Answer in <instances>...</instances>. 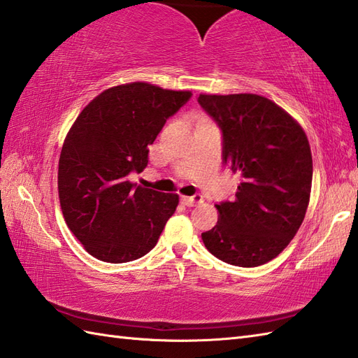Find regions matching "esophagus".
<instances>
[{"mask_svg":"<svg viewBox=\"0 0 358 358\" xmlns=\"http://www.w3.org/2000/svg\"><path fill=\"white\" fill-rule=\"evenodd\" d=\"M203 202V197L202 194H194V196H189V197H182V203L187 205V206H196Z\"/></svg>","mask_w":358,"mask_h":358,"instance_id":"esophagus-1","label":"esophagus"}]
</instances>
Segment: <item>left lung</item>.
Returning a JSON list of instances; mask_svg holds the SVG:
<instances>
[{
    "label": "left lung",
    "mask_w": 358,
    "mask_h": 358,
    "mask_svg": "<svg viewBox=\"0 0 358 358\" xmlns=\"http://www.w3.org/2000/svg\"><path fill=\"white\" fill-rule=\"evenodd\" d=\"M197 102L222 131L225 165L243 178L234 199L216 205L217 225L202 241L227 264L264 265L287 248L305 219L313 184L306 134L259 94H199Z\"/></svg>",
    "instance_id": "8db88e82"
}]
</instances>
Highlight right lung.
Wrapping results in <instances>:
<instances>
[{"label": "right lung", "mask_w": 358, "mask_h": 358, "mask_svg": "<svg viewBox=\"0 0 358 358\" xmlns=\"http://www.w3.org/2000/svg\"><path fill=\"white\" fill-rule=\"evenodd\" d=\"M192 96L147 83L117 85L71 125L59 156V202L70 231L93 257L125 264L156 246L179 196L131 184L129 176L145 169L148 145Z\"/></svg>", "instance_id": "add662e5"}]
</instances>
